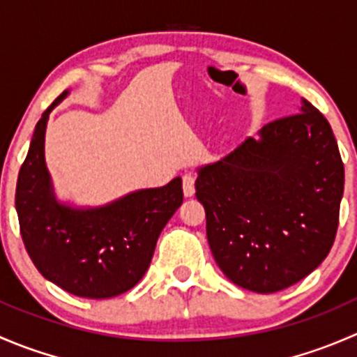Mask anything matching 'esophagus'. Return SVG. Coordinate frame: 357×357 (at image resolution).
Segmentation results:
<instances>
[{
    "label": "esophagus",
    "instance_id": "esophagus-1",
    "mask_svg": "<svg viewBox=\"0 0 357 357\" xmlns=\"http://www.w3.org/2000/svg\"><path fill=\"white\" fill-rule=\"evenodd\" d=\"M183 192L186 197L195 195V178L192 174L183 176Z\"/></svg>",
    "mask_w": 357,
    "mask_h": 357
}]
</instances>
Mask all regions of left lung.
Wrapping results in <instances>:
<instances>
[{"label": "left lung", "mask_w": 357, "mask_h": 357, "mask_svg": "<svg viewBox=\"0 0 357 357\" xmlns=\"http://www.w3.org/2000/svg\"><path fill=\"white\" fill-rule=\"evenodd\" d=\"M268 122L215 164L202 167L197 199L221 271L242 289L273 294L314 271L332 250L344 193V162L325 115Z\"/></svg>", "instance_id": "8db88e82"}]
</instances>
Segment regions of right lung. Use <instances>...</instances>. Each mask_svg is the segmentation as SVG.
<instances>
[{
  "label": "right lung",
  "instance_id": "obj_1",
  "mask_svg": "<svg viewBox=\"0 0 357 357\" xmlns=\"http://www.w3.org/2000/svg\"><path fill=\"white\" fill-rule=\"evenodd\" d=\"M66 96L63 91L41 115L19 171L20 235L46 280L77 297H115L131 290L149 269L158 235L183 204L181 178L93 211L56 204L45 165V131L50 112Z\"/></svg>",
  "mask_w": 357,
  "mask_h": 357
}]
</instances>
